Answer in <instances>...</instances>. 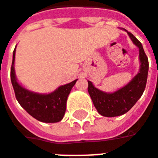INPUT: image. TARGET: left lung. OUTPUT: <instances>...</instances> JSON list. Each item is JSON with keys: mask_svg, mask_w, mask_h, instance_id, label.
<instances>
[{"mask_svg": "<svg viewBox=\"0 0 158 158\" xmlns=\"http://www.w3.org/2000/svg\"><path fill=\"white\" fill-rule=\"evenodd\" d=\"M126 31L132 42L139 48V59L141 63L139 72L131 79L129 83L112 93L101 91L93 86L92 81H87V89L92 102L98 113L103 117H112L125 114L136 104L145 90L149 67L148 56L143 50L142 43L131 32L127 31Z\"/></svg>", "mask_w": 158, "mask_h": 158, "instance_id": "1", "label": "left lung"}]
</instances>
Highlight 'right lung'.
<instances>
[{
	"instance_id": "right-lung-1",
	"label": "right lung",
	"mask_w": 158,
	"mask_h": 158,
	"mask_svg": "<svg viewBox=\"0 0 158 158\" xmlns=\"http://www.w3.org/2000/svg\"><path fill=\"white\" fill-rule=\"evenodd\" d=\"M15 55L10 67V81L12 83L16 100L31 117L40 122L47 123H58L63 118L66 109V101L71 90L77 80L68 84L59 86L56 91L49 94H39L31 92L18 83L15 74Z\"/></svg>"
}]
</instances>
